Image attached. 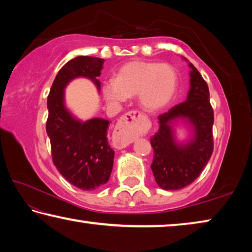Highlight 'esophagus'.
<instances>
[{
  "mask_svg": "<svg viewBox=\"0 0 252 252\" xmlns=\"http://www.w3.org/2000/svg\"><path fill=\"white\" fill-rule=\"evenodd\" d=\"M144 118L139 111H130L120 118L113 131V142L117 148H126L134 141L140 131V121Z\"/></svg>",
  "mask_w": 252,
  "mask_h": 252,
  "instance_id": "1",
  "label": "esophagus"
}]
</instances>
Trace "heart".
<instances>
[{
  "instance_id": "b5f03b06",
  "label": "heart",
  "mask_w": 252,
  "mask_h": 252,
  "mask_svg": "<svg viewBox=\"0 0 252 252\" xmlns=\"http://www.w3.org/2000/svg\"><path fill=\"white\" fill-rule=\"evenodd\" d=\"M177 89L178 73L171 64L135 60L119 67L114 80L103 83L102 94L112 105L138 94L140 105L155 112L172 101Z\"/></svg>"
}]
</instances>
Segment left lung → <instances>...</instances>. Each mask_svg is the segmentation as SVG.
<instances>
[{"label": "left lung", "instance_id": "8db88e82", "mask_svg": "<svg viewBox=\"0 0 252 252\" xmlns=\"http://www.w3.org/2000/svg\"><path fill=\"white\" fill-rule=\"evenodd\" d=\"M190 66V90L187 100L159 116V130L150 139L153 148L151 169L156 182L163 190L182 189L197 179L213 151V110L209 88L192 63ZM182 118L193 129L186 144L175 141L173 126Z\"/></svg>", "mask_w": 252, "mask_h": 252}]
</instances>
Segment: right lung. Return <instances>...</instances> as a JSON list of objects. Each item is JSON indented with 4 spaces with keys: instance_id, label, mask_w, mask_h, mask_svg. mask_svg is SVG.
I'll use <instances>...</instances> for the list:
<instances>
[{
    "instance_id": "right-lung-1",
    "label": "right lung",
    "mask_w": 252,
    "mask_h": 252,
    "mask_svg": "<svg viewBox=\"0 0 252 252\" xmlns=\"http://www.w3.org/2000/svg\"><path fill=\"white\" fill-rule=\"evenodd\" d=\"M103 59L76 57L61 67L48 96L49 117L46 121L58 171L71 185L84 191L95 190L109 181L113 168L114 151L106 138L110 122L100 118L82 122L75 119L64 105V89L75 78L92 80L100 90Z\"/></svg>"
}]
</instances>
